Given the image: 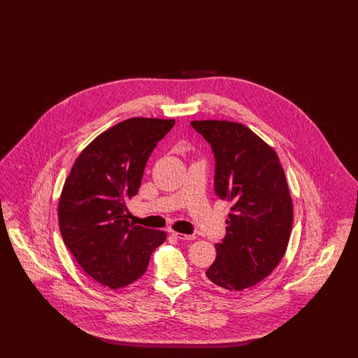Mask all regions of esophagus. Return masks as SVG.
<instances>
[{
  "mask_svg": "<svg viewBox=\"0 0 358 358\" xmlns=\"http://www.w3.org/2000/svg\"><path fill=\"white\" fill-rule=\"evenodd\" d=\"M174 236L180 240H194V235H187V234H181V232H171Z\"/></svg>",
  "mask_w": 358,
  "mask_h": 358,
  "instance_id": "34e87169",
  "label": "esophagus"
}]
</instances>
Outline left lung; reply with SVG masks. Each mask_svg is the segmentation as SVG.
Here are the masks:
<instances>
[{
    "label": "left lung",
    "instance_id": "1",
    "mask_svg": "<svg viewBox=\"0 0 358 358\" xmlns=\"http://www.w3.org/2000/svg\"><path fill=\"white\" fill-rule=\"evenodd\" d=\"M216 158L215 192L232 203L227 235L215 244L205 275L216 286L243 291L267 278L286 254L292 199L273 148L247 126L228 120H193Z\"/></svg>",
    "mask_w": 358,
    "mask_h": 358
}]
</instances>
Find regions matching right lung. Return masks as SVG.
I'll return each mask as SVG.
<instances>
[{
	"mask_svg": "<svg viewBox=\"0 0 358 358\" xmlns=\"http://www.w3.org/2000/svg\"><path fill=\"white\" fill-rule=\"evenodd\" d=\"M174 120L130 118L96 136L76 158L59 199V227L79 266L108 289L146 273L166 234L134 225L126 201L141 187L149 155Z\"/></svg>",
	"mask_w": 358,
	"mask_h": 358,
	"instance_id": "obj_1",
	"label": "right lung"
}]
</instances>
